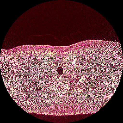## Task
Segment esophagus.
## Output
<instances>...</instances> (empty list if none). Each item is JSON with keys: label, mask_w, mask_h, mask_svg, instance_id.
<instances>
[{"label": "esophagus", "mask_w": 123, "mask_h": 123, "mask_svg": "<svg viewBox=\"0 0 123 123\" xmlns=\"http://www.w3.org/2000/svg\"><path fill=\"white\" fill-rule=\"evenodd\" d=\"M60 78H63L64 76H63V75H60Z\"/></svg>", "instance_id": "obj_1"}]
</instances>
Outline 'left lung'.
Segmentation results:
<instances>
[{"instance_id":"obj_1","label":"left lung","mask_w":123,"mask_h":123,"mask_svg":"<svg viewBox=\"0 0 123 123\" xmlns=\"http://www.w3.org/2000/svg\"><path fill=\"white\" fill-rule=\"evenodd\" d=\"M76 81H75V82H76Z\"/></svg>"}]
</instances>
